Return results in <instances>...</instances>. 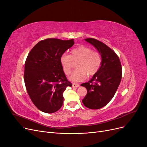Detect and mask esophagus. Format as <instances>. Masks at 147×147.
<instances>
[{
  "label": "esophagus",
  "instance_id": "34e87169",
  "mask_svg": "<svg viewBox=\"0 0 147 147\" xmlns=\"http://www.w3.org/2000/svg\"><path fill=\"white\" fill-rule=\"evenodd\" d=\"M72 86H73V87H75V88H78L80 86V84H78L77 83H73Z\"/></svg>",
  "mask_w": 147,
  "mask_h": 147
}]
</instances>
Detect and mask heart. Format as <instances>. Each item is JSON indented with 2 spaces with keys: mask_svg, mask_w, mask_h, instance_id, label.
Listing matches in <instances>:
<instances>
[{
  "mask_svg": "<svg viewBox=\"0 0 147 147\" xmlns=\"http://www.w3.org/2000/svg\"><path fill=\"white\" fill-rule=\"evenodd\" d=\"M76 67L69 78L72 82H81L86 77H92L99 72L102 63L100 53L93 51L90 47L80 45L71 51L70 55H63L60 62L62 67L66 75H69L74 67V63Z\"/></svg>",
  "mask_w": 147,
  "mask_h": 147,
  "instance_id": "obj_1",
  "label": "heart"
}]
</instances>
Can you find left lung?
Returning <instances> with one entry per match:
<instances>
[{"label":"left lung","mask_w":147,"mask_h":147,"mask_svg":"<svg viewBox=\"0 0 147 147\" xmlns=\"http://www.w3.org/2000/svg\"><path fill=\"white\" fill-rule=\"evenodd\" d=\"M94 46L102 56L99 72L91 80L81 84L87 90L83 104L90 109L104 107L112 100L122 77V67L118 56L105 43L92 38L84 39Z\"/></svg>","instance_id":"left-lung-1"}]
</instances>
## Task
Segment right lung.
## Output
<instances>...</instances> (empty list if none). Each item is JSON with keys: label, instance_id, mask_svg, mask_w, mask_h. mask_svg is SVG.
Instances as JSON below:
<instances>
[{"label": "right lung", "instance_id": "right-lung-1", "mask_svg": "<svg viewBox=\"0 0 147 147\" xmlns=\"http://www.w3.org/2000/svg\"><path fill=\"white\" fill-rule=\"evenodd\" d=\"M74 44V39L47 38L37 43L28 54L24 65L26 88L33 104L43 112L51 113L59 110L64 91L72 86L60 58Z\"/></svg>", "mask_w": 147, "mask_h": 147}]
</instances>
